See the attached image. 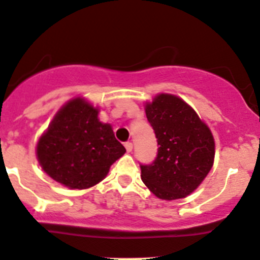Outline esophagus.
I'll return each mask as SVG.
<instances>
[{"label":"esophagus","mask_w":260,"mask_h":260,"mask_svg":"<svg viewBox=\"0 0 260 260\" xmlns=\"http://www.w3.org/2000/svg\"><path fill=\"white\" fill-rule=\"evenodd\" d=\"M125 148H126L127 153H130V151L133 150V143H130V141H126V143H125Z\"/></svg>","instance_id":"obj_1"}]
</instances>
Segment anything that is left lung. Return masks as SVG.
<instances>
[{"instance_id": "left-lung-1", "label": "left lung", "mask_w": 260, "mask_h": 260, "mask_svg": "<svg viewBox=\"0 0 260 260\" xmlns=\"http://www.w3.org/2000/svg\"><path fill=\"white\" fill-rule=\"evenodd\" d=\"M145 114L159 148L153 163L140 166L141 179L158 199H183L211 171L215 158L211 130L174 94H158L146 104Z\"/></svg>"}]
</instances>
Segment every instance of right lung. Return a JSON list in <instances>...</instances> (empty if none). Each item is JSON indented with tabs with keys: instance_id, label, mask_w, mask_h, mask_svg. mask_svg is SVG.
Masks as SVG:
<instances>
[{
	"instance_id": "right-lung-1",
	"label": "right lung",
	"mask_w": 260,
	"mask_h": 260,
	"mask_svg": "<svg viewBox=\"0 0 260 260\" xmlns=\"http://www.w3.org/2000/svg\"><path fill=\"white\" fill-rule=\"evenodd\" d=\"M125 151L111 125L99 120V109L81 97L56 112L37 145L43 171L72 189L89 188L101 182Z\"/></svg>"
}]
</instances>
